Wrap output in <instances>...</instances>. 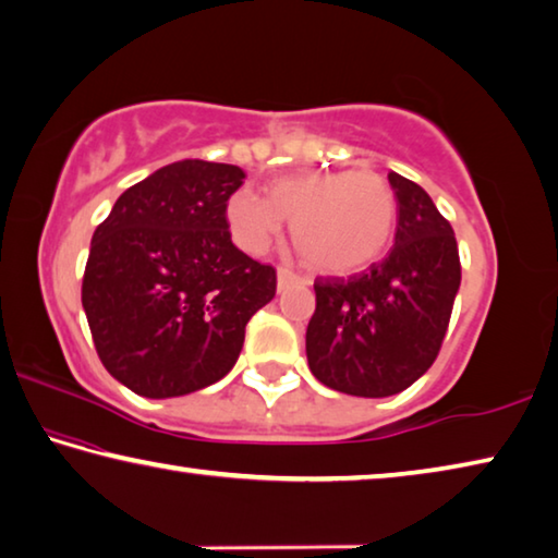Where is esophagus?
<instances>
[{
  "mask_svg": "<svg viewBox=\"0 0 558 558\" xmlns=\"http://www.w3.org/2000/svg\"><path fill=\"white\" fill-rule=\"evenodd\" d=\"M294 284H306V279H301L299 274H294L291 269L279 267V269H277V289L284 291V289L294 287Z\"/></svg>",
  "mask_w": 558,
  "mask_h": 558,
  "instance_id": "1",
  "label": "esophagus"
}]
</instances>
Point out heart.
Instances as JSON below:
<instances>
[{
	"label": "heart",
	"instance_id": "heart-1",
	"mask_svg": "<svg viewBox=\"0 0 558 558\" xmlns=\"http://www.w3.org/2000/svg\"><path fill=\"white\" fill-rule=\"evenodd\" d=\"M397 195L373 171H304L269 183V195L242 189L228 201V225L244 252L262 254L279 240L284 220L299 257L320 274L363 271L392 244Z\"/></svg>",
	"mask_w": 558,
	"mask_h": 558
}]
</instances>
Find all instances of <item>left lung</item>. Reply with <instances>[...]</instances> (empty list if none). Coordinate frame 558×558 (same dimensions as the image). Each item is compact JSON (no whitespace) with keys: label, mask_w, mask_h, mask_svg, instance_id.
<instances>
[{"label":"left lung","mask_w":558,"mask_h":558,"mask_svg":"<svg viewBox=\"0 0 558 558\" xmlns=\"http://www.w3.org/2000/svg\"><path fill=\"white\" fill-rule=\"evenodd\" d=\"M397 195L395 247L353 277H318L306 357L318 383L353 397H392L441 350L461 287L448 222L422 185L389 171Z\"/></svg>","instance_id":"left-lung-1"}]
</instances>
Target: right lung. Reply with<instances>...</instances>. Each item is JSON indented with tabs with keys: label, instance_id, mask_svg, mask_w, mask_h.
I'll return each mask as SVG.
<instances>
[{
	"label": "right lung",
	"instance_id": "1",
	"mask_svg": "<svg viewBox=\"0 0 558 558\" xmlns=\"http://www.w3.org/2000/svg\"><path fill=\"white\" fill-rule=\"evenodd\" d=\"M244 171L183 159L126 189L97 225L83 308L102 365L146 399L210 387L238 363L244 326L277 271L232 244L225 218Z\"/></svg>",
	"mask_w": 558,
	"mask_h": 558
}]
</instances>
